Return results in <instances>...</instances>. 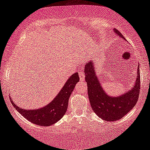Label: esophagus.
<instances>
[{
	"label": "esophagus",
	"instance_id": "esophagus-1",
	"mask_svg": "<svg viewBox=\"0 0 150 150\" xmlns=\"http://www.w3.org/2000/svg\"><path fill=\"white\" fill-rule=\"evenodd\" d=\"M79 77H80V81H84L85 80V74H84V72H79Z\"/></svg>",
	"mask_w": 150,
	"mask_h": 150
}]
</instances>
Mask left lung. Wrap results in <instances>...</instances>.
<instances>
[{
  "label": "left lung",
  "instance_id": "1",
  "mask_svg": "<svg viewBox=\"0 0 150 150\" xmlns=\"http://www.w3.org/2000/svg\"><path fill=\"white\" fill-rule=\"evenodd\" d=\"M117 35L126 40L118 30H115ZM84 72L88 85V93L90 105L94 112L105 121H116L122 118L135 106L140 91V73L137 70L134 86L120 96L111 97L105 93L96 74L93 62L85 65Z\"/></svg>",
  "mask_w": 150,
  "mask_h": 150
}]
</instances>
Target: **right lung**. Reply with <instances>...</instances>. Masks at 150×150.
Wrapping results in <instances>:
<instances>
[{"label": "right lung", "instance_id": "add662e5", "mask_svg": "<svg viewBox=\"0 0 150 150\" xmlns=\"http://www.w3.org/2000/svg\"><path fill=\"white\" fill-rule=\"evenodd\" d=\"M79 80L78 72L72 75L52 102L40 109L23 110L14 104L11 97L10 100L20 114L28 121L39 126H50L60 120L66 113L69 98Z\"/></svg>", "mask_w": 150, "mask_h": 150}]
</instances>
